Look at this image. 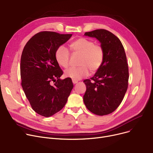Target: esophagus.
<instances>
[{
	"label": "esophagus",
	"mask_w": 153,
	"mask_h": 153,
	"mask_svg": "<svg viewBox=\"0 0 153 153\" xmlns=\"http://www.w3.org/2000/svg\"><path fill=\"white\" fill-rule=\"evenodd\" d=\"M72 82H73L74 84H76L78 82V81H76V80H72Z\"/></svg>",
	"instance_id": "34e87169"
}]
</instances>
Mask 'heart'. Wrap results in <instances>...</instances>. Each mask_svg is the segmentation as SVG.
Segmentation results:
<instances>
[{
  "mask_svg": "<svg viewBox=\"0 0 153 153\" xmlns=\"http://www.w3.org/2000/svg\"><path fill=\"white\" fill-rule=\"evenodd\" d=\"M71 50L73 53L81 54L78 67L70 68L64 71V76L72 80H79L89 74V71L94 72L100 69L103 62V48L99 44H95L91 39L80 38L70 45ZM70 53L66 47L61 45L55 52L56 62L62 68L69 66Z\"/></svg>",
  "mask_w": 153,
  "mask_h": 153,
  "instance_id": "obj_1",
  "label": "heart"
}]
</instances>
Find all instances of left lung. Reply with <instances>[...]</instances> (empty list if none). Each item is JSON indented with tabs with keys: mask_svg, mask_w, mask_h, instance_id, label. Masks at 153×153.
<instances>
[{
	"mask_svg": "<svg viewBox=\"0 0 153 153\" xmlns=\"http://www.w3.org/2000/svg\"><path fill=\"white\" fill-rule=\"evenodd\" d=\"M84 35L99 40L105 56L95 75L84 81V102L92 113L108 115L120 105L128 89L129 72L125 51L119 38L107 30H95Z\"/></svg>",
	"mask_w": 153,
	"mask_h": 153,
	"instance_id": "obj_1",
	"label": "left lung"
}]
</instances>
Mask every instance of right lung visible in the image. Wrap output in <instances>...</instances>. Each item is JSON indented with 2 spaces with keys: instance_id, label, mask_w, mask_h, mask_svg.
<instances>
[{
  "instance_id": "right-lung-1",
  "label": "right lung",
  "mask_w": 153,
  "mask_h": 153,
  "mask_svg": "<svg viewBox=\"0 0 153 153\" xmlns=\"http://www.w3.org/2000/svg\"><path fill=\"white\" fill-rule=\"evenodd\" d=\"M72 34L41 31L32 36L22 51L21 84L33 110L49 117L66 105L73 88L71 78L59 79L63 71L56 62L55 52Z\"/></svg>"
}]
</instances>
